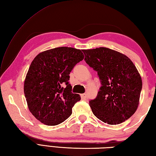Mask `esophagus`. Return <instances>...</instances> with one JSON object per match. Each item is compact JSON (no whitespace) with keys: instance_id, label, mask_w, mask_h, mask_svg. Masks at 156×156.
I'll return each mask as SVG.
<instances>
[{"instance_id":"1","label":"esophagus","mask_w":156,"mask_h":156,"mask_svg":"<svg viewBox=\"0 0 156 156\" xmlns=\"http://www.w3.org/2000/svg\"><path fill=\"white\" fill-rule=\"evenodd\" d=\"M81 98L82 99H83V100H85V99H86L87 98V94H81Z\"/></svg>"}]
</instances>
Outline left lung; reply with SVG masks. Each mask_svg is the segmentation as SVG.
Returning a JSON list of instances; mask_svg holds the SVG:
<instances>
[{"label":"left lung","instance_id":"1","mask_svg":"<svg viewBox=\"0 0 156 156\" xmlns=\"http://www.w3.org/2000/svg\"><path fill=\"white\" fill-rule=\"evenodd\" d=\"M82 51L84 60L101 80L96 98L89 101L94 115L110 125L124 122L136 111L142 90V79L136 66L126 55L113 49Z\"/></svg>","mask_w":156,"mask_h":156}]
</instances>
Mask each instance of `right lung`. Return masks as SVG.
I'll return each instance as SVG.
<instances>
[{
	"label": "right lung",
	"mask_w": 156,
	"mask_h": 156,
	"mask_svg": "<svg viewBox=\"0 0 156 156\" xmlns=\"http://www.w3.org/2000/svg\"><path fill=\"white\" fill-rule=\"evenodd\" d=\"M83 57L80 49L61 47L40 53L32 62L23 90L29 110L43 124H61L81 100L72 92L69 80L70 73Z\"/></svg>",
	"instance_id": "obj_1"
}]
</instances>
